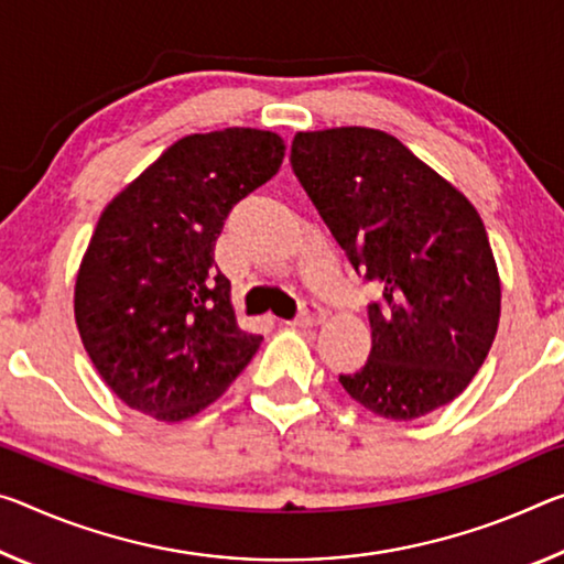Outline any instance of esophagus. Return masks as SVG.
<instances>
[{"instance_id": "esophagus-1", "label": "esophagus", "mask_w": 564, "mask_h": 564, "mask_svg": "<svg viewBox=\"0 0 564 564\" xmlns=\"http://www.w3.org/2000/svg\"><path fill=\"white\" fill-rule=\"evenodd\" d=\"M318 316H321V311H318L316 303H306V306L301 308V314L293 321H289V324H293V326H314Z\"/></svg>"}]
</instances>
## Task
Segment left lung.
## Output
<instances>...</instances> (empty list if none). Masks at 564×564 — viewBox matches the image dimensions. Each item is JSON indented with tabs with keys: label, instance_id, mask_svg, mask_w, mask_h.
Listing matches in <instances>:
<instances>
[{
	"label": "left lung",
	"instance_id": "obj_1",
	"mask_svg": "<svg viewBox=\"0 0 564 564\" xmlns=\"http://www.w3.org/2000/svg\"><path fill=\"white\" fill-rule=\"evenodd\" d=\"M291 167L354 271L381 293L369 303V359L338 377L346 394L394 422L449 404L485 364L502 299L475 205L371 128L299 132Z\"/></svg>",
	"mask_w": 564,
	"mask_h": 564
}]
</instances>
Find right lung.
Returning <instances> with one entry per match:
<instances>
[{
    "label": "right lung",
    "mask_w": 564,
    "mask_h": 564,
    "mask_svg": "<svg viewBox=\"0 0 564 564\" xmlns=\"http://www.w3.org/2000/svg\"><path fill=\"white\" fill-rule=\"evenodd\" d=\"M275 132L228 128L170 145L97 220L75 318L97 373L130 409L183 422L261 346L240 330L213 248L236 205L283 163Z\"/></svg>",
    "instance_id": "obj_1"
}]
</instances>
